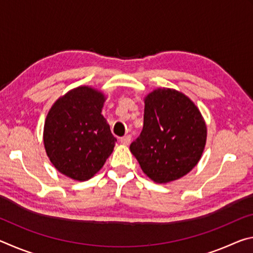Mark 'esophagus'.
<instances>
[{
	"mask_svg": "<svg viewBox=\"0 0 253 253\" xmlns=\"http://www.w3.org/2000/svg\"><path fill=\"white\" fill-rule=\"evenodd\" d=\"M130 139H131V136L127 135V136L121 137V138H119V142H121L123 145H128L130 143Z\"/></svg>",
	"mask_w": 253,
	"mask_h": 253,
	"instance_id": "obj_1",
	"label": "esophagus"
}]
</instances>
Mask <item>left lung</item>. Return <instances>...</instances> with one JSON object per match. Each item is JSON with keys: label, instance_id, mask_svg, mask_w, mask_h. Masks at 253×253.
Listing matches in <instances>:
<instances>
[{"label": "left lung", "instance_id": "obj_1", "mask_svg": "<svg viewBox=\"0 0 253 253\" xmlns=\"http://www.w3.org/2000/svg\"><path fill=\"white\" fill-rule=\"evenodd\" d=\"M207 142V125L184 93L158 88L145 98L144 126L130 144L143 172L156 183L181 178L198 164Z\"/></svg>", "mask_w": 253, "mask_h": 253}]
</instances>
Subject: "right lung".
Masks as SVG:
<instances>
[{
    "instance_id": "obj_1",
    "label": "right lung",
    "mask_w": 253,
    "mask_h": 253,
    "mask_svg": "<svg viewBox=\"0 0 253 253\" xmlns=\"http://www.w3.org/2000/svg\"><path fill=\"white\" fill-rule=\"evenodd\" d=\"M105 99L102 92L81 85L59 98L46 116V155L60 173L76 181L99 172L117 142L101 115Z\"/></svg>"
}]
</instances>
